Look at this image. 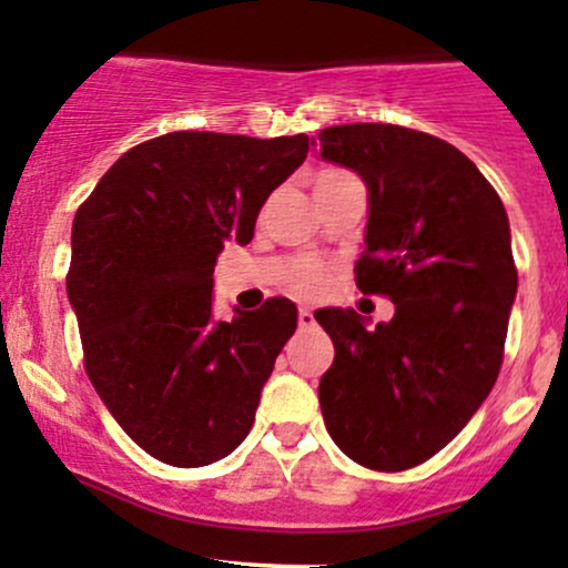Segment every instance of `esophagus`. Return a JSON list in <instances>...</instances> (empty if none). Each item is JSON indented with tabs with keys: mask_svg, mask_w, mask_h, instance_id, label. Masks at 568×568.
<instances>
[{
	"mask_svg": "<svg viewBox=\"0 0 568 568\" xmlns=\"http://www.w3.org/2000/svg\"><path fill=\"white\" fill-rule=\"evenodd\" d=\"M310 326H315V315L310 313L307 307L300 310V329H310Z\"/></svg>",
	"mask_w": 568,
	"mask_h": 568,
	"instance_id": "34e87169",
	"label": "esophagus"
}]
</instances>
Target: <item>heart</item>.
Segmentation results:
<instances>
[{"instance_id":"obj_1","label":"heart","mask_w":568,"mask_h":568,"mask_svg":"<svg viewBox=\"0 0 568 568\" xmlns=\"http://www.w3.org/2000/svg\"><path fill=\"white\" fill-rule=\"evenodd\" d=\"M329 283V272H326L324 264L318 261H302V264L294 266L291 272V288L302 296H315L326 288Z\"/></svg>"}]
</instances>
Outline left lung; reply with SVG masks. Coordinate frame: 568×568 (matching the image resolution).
<instances>
[{
	"label": "left lung",
	"mask_w": 568,
	"mask_h": 568,
	"mask_svg": "<svg viewBox=\"0 0 568 568\" xmlns=\"http://www.w3.org/2000/svg\"><path fill=\"white\" fill-rule=\"evenodd\" d=\"M321 158L369 193L362 294L394 302L389 324L315 313L334 343L318 386L332 440L373 470L438 455L485 403L504 362L517 296L509 217L493 184L452 143L399 124H337Z\"/></svg>",
	"instance_id": "1"
}]
</instances>
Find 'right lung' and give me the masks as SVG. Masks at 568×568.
Segmentation results:
<instances>
[{
  "label": "right lung",
  "mask_w": 568,
  "mask_h": 568,
  "mask_svg": "<svg viewBox=\"0 0 568 568\" xmlns=\"http://www.w3.org/2000/svg\"><path fill=\"white\" fill-rule=\"evenodd\" d=\"M307 149L304 133H165L124 152L75 212L68 300L83 367L160 463H217L253 427L296 304L274 296L214 321V264L225 242L253 239L261 206Z\"/></svg>",
  "instance_id": "add662e5"
}]
</instances>
